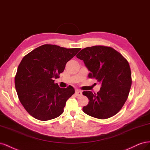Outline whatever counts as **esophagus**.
<instances>
[{"mask_svg":"<svg viewBox=\"0 0 150 150\" xmlns=\"http://www.w3.org/2000/svg\"><path fill=\"white\" fill-rule=\"evenodd\" d=\"M75 93L76 96H81L82 95V91H80V90H79V89H76V90Z\"/></svg>","mask_w":150,"mask_h":150,"instance_id":"esophagus-1","label":"esophagus"}]
</instances>
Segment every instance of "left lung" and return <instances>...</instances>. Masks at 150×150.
Wrapping results in <instances>:
<instances>
[{
    "instance_id": "left-lung-1",
    "label": "left lung",
    "mask_w": 150,
    "mask_h": 150,
    "mask_svg": "<svg viewBox=\"0 0 150 150\" xmlns=\"http://www.w3.org/2000/svg\"><path fill=\"white\" fill-rule=\"evenodd\" d=\"M91 71L88 77L101 83L99 92L84 91L88 104L83 108L87 115L104 119L114 116L126 102L132 83L127 59L114 48L105 46L87 47L76 54Z\"/></svg>"
}]
</instances>
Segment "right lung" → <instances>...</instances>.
I'll list each match as a JSON object with an SVG mask.
<instances>
[{"mask_svg":"<svg viewBox=\"0 0 150 150\" xmlns=\"http://www.w3.org/2000/svg\"><path fill=\"white\" fill-rule=\"evenodd\" d=\"M80 48L44 45L24 57L15 76V87L24 109L33 117L48 121L63 112L67 100L75 93L71 85L60 88L54 79Z\"/></svg>","mask_w":150,"mask_h":150,"instance_id":"obj_1","label":"right lung"}]
</instances>
